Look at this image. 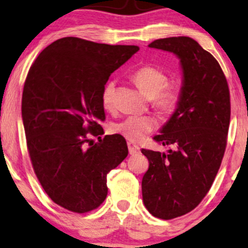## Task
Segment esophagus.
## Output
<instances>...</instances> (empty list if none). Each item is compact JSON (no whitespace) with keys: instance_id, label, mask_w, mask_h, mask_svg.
I'll use <instances>...</instances> for the list:
<instances>
[{"instance_id":"obj_1","label":"esophagus","mask_w":248,"mask_h":248,"mask_svg":"<svg viewBox=\"0 0 248 248\" xmlns=\"http://www.w3.org/2000/svg\"><path fill=\"white\" fill-rule=\"evenodd\" d=\"M127 147H128V152H130V155H135V154H138L139 151H140V148H139V145L132 143V142H128Z\"/></svg>"}]
</instances>
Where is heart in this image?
<instances>
[{"label":"heart","mask_w":248,"mask_h":248,"mask_svg":"<svg viewBox=\"0 0 248 248\" xmlns=\"http://www.w3.org/2000/svg\"><path fill=\"white\" fill-rule=\"evenodd\" d=\"M132 78L159 113L170 115L177 109L182 100V87L176 82H167V74L164 71L152 65H143L134 71ZM115 89L116 82L114 79H108L101 88L100 99L106 109L113 107ZM157 126L158 122L151 115H130L115 123L113 131L128 141L139 142Z\"/></svg>","instance_id":"obj_1"}]
</instances>
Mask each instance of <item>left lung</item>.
<instances>
[{
	"label": "left lung",
	"mask_w": 248,
	"mask_h": 248,
	"mask_svg": "<svg viewBox=\"0 0 248 248\" xmlns=\"http://www.w3.org/2000/svg\"><path fill=\"white\" fill-rule=\"evenodd\" d=\"M149 47L174 53L181 60L182 100L154 140L174 144L167 154L142 149L149 169L142 196L152 216L169 220L198 206L211 188L227 147L230 93L215 57L189 37H169Z\"/></svg>",
	"instance_id": "8db88e82"
}]
</instances>
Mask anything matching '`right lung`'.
<instances>
[{
  "mask_svg": "<svg viewBox=\"0 0 248 248\" xmlns=\"http://www.w3.org/2000/svg\"><path fill=\"white\" fill-rule=\"evenodd\" d=\"M138 50L64 37L47 46L27 74L21 111L33 171L52 201L69 211L97 209L107 196V174L127 157L122 135L101 138L100 93Z\"/></svg>",
  "mask_w": 248,
  "mask_h": 248,
  "instance_id": "obj_1",
  "label": "right lung"
}]
</instances>
